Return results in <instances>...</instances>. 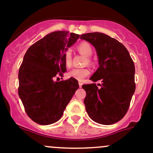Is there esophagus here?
<instances>
[{
  "instance_id": "esophagus-1",
  "label": "esophagus",
  "mask_w": 153,
  "mask_h": 153,
  "mask_svg": "<svg viewBox=\"0 0 153 153\" xmlns=\"http://www.w3.org/2000/svg\"><path fill=\"white\" fill-rule=\"evenodd\" d=\"M82 84H83L82 82H81V81L79 82V87H80V88L82 87Z\"/></svg>"
}]
</instances>
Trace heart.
I'll return each instance as SVG.
<instances>
[{
  "label": "heart",
  "mask_w": 153,
  "mask_h": 153,
  "mask_svg": "<svg viewBox=\"0 0 153 153\" xmlns=\"http://www.w3.org/2000/svg\"><path fill=\"white\" fill-rule=\"evenodd\" d=\"M77 50L81 54L84 55L85 56H88L86 58L85 63H91V60L90 57L93 53V50H92L91 46L88 42H83L77 45ZM64 60L65 63L67 67H70L71 65L72 62V56L71 52L70 51H67L65 53L64 55ZM90 74V70L88 68H74L73 70L71 71L68 73V76L71 78H74L75 79L81 81L83 79L85 78Z\"/></svg>",
  "instance_id": "1"
}]
</instances>
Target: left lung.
Returning a JSON list of instances; mask_svg holds the SVG:
<instances>
[{"label":"left lung","instance_id":"1","mask_svg":"<svg viewBox=\"0 0 153 153\" xmlns=\"http://www.w3.org/2000/svg\"><path fill=\"white\" fill-rule=\"evenodd\" d=\"M80 39L94 45L97 53L100 66L90 79L102 81L100 88L96 83L82 86L86 92V111L100 124L117 123L127 112L135 91L132 59L124 45L104 33H85Z\"/></svg>","mask_w":153,"mask_h":153}]
</instances>
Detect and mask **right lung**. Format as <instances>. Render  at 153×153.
Listing matches in <instances>:
<instances>
[{"label": "right lung", "mask_w": 153, "mask_h": 153, "mask_svg": "<svg viewBox=\"0 0 153 153\" xmlns=\"http://www.w3.org/2000/svg\"><path fill=\"white\" fill-rule=\"evenodd\" d=\"M79 35L57 31L28 48L19 71V95L26 113L40 125L58 121L79 88L74 78L56 82L66 70L64 55Z\"/></svg>", "instance_id": "1"}]
</instances>
